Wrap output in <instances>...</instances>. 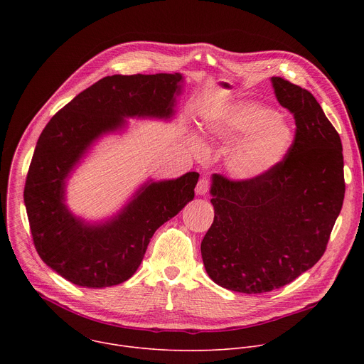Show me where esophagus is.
I'll use <instances>...</instances> for the list:
<instances>
[{
    "mask_svg": "<svg viewBox=\"0 0 364 364\" xmlns=\"http://www.w3.org/2000/svg\"><path fill=\"white\" fill-rule=\"evenodd\" d=\"M209 186H210L209 180H207V178H201V180L198 181L197 187H196V194H197V196H204L207 191H209Z\"/></svg>",
    "mask_w": 364,
    "mask_h": 364,
    "instance_id": "1",
    "label": "esophagus"
}]
</instances>
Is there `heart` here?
I'll use <instances>...</instances> for the list:
<instances>
[{
  "mask_svg": "<svg viewBox=\"0 0 364 364\" xmlns=\"http://www.w3.org/2000/svg\"><path fill=\"white\" fill-rule=\"evenodd\" d=\"M207 135L229 146L226 168L240 181H255L274 173L287 160L295 132L289 119L262 103L239 100L225 107L204 124ZM197 157H205L207 145L198 135L188 138Z\"/></svg>",
  "mask_w": 364,
  "mask_h": 364,
  "instance_id": "b5f03b06",
  "label": "heart"
}]
</instances>
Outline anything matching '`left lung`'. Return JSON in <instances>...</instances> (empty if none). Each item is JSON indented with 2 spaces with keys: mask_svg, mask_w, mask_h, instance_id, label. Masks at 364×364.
Listing matches in <instances>:
<instances>
[{
  "mask_svg": "<svg viewBox=\"0 0 364 364\" xmlns=\"http://www.w3.org/2000/svg\"><path fill=\"white\" fill-rule=\"evenodd\" d=\"M277 100L294 114L287 160L255 181L212 176L215 220L201 240L207 275L243 294L281 288L324 255L344 200L340 135L313 93L272 76Z\"/></svg>",
  "mask_w": 364,
  "mask_h": 364,
  "instance_id": "8db88e82",
  "label": "left lung"
}]
</instances>
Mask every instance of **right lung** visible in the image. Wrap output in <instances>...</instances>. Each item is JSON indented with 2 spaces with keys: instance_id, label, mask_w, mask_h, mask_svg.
<instances>
[{
  "instance_id": "add662e5",
  "label": "right lung",
  "mask_w": 364,
  "mask_h": 364,
  "mask_svg": "<svg viewBox=\"0 0 364 364\" xmlns=\"http://www.w3.org/2000/svg\"><path fill=\"white\" fill-rule=\"evenodd\" d=\"M181 73L107 76L79 93L43 129L28 168L24 204L43 262L75 285L105 288L138 269L161 225L194 198L198 173L146 178L121 209L103 219L75 215L68 183L93 146L122 135L128 119L171 121L183 93Z\"/></svg>"
}]
</instances>
